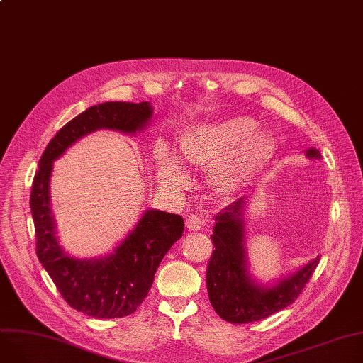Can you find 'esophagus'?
<instances>
[{
    "mask_svg": "<svg viewBox=\"0 0 363 363\" xmlns=\"http://www.w3.org/2000/svg\"><path fill=\"white\" fill-rule=\"evenodd\" d=\"M185 219H186L185 225H186L188 230H191V231H200L201 230L203 222L197 215H188Z\"/></svg>",
    "mask_w": 363,
    "mask_h": 363,
    "instance_id": "esophagus-1",
    "label": "esophagus"
}]
</instances>
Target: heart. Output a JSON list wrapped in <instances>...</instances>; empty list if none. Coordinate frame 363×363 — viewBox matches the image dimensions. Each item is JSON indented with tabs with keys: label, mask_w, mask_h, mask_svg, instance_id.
I'll use <instances>...</instances> for the list:
<instances>
[{
	"label": "heart",
	"mask_w": 363,
	"mask_h": 363,
	"mask_svg": "<svg viewBox=\"0 0 363 363\" xmlns=\"http://www.w3.org/2000/svg\"><path fill=\"white\" fill-rule=\"evenodd\" d=\"M253 118H233L185 129L179 137L178 156L189 170L212 167L207 186L215 197L230 199L249 186L277 156L274 133L257 129ZM155 162L162 184L181 188L186 174L164 144L155 148Z\"/></svg>",
	"instance_id": "1"
}]
</instances>
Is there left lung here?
<instances>
[{
  "label": "left lung",
  "mask_w": 363,
  "mask_h": 363,
  "mask_svg": "<svg viewBox=\"0 0 363 363\" xmlns=\"http://www.w3.org/2000/svg\"><path fill=\"white\" fill-rule=\"evenodd\" d=\"M309 159L320 160L316 148L306 151ZM245 197L238 199L215 216L213 247L206 282L208 300L216 313L231 323H249L268 318L290 306L301 294L319 263V256L271 287L257 284L247 269L244 242Z\"/></svg>",
  "instance_id": "1"
}]
</instances>
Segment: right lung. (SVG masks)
<instances>
[{
  "label": "right lung",
  "mask_w": 363,
  "mask_h": 363,
  "mask_svg": "<svg viewBox=\"0 0 363 363\" xmlns=\"http://www.w3.org/2000/svg\"><path fill=\"white\" fill-rule=\"evenodd\" d=\"M152 116L150 103L108 101L92 106L67 122L48 143L40 159L32 191L36 256L69 306L92 318H123L138 309L169 249L184 233L179 215L148 208L128 237L104 257L76 259L65 253L55 237L50 207L54 160L76 141L99 129L125 133L143 130Z\"/></svg>",
  "instance_id": "add662e5"
}]
</instances>
